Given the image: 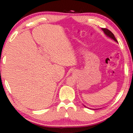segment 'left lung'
<instances>
[{"mask_svg":"<svg viewBox=\"0 0 133 133\" xmlns=\"http://www.w3.org/2000/svg\"><path fill=\"white\" fill-rule=\"evenodd\" d=\"M102 30L104 31V32L105 34L106 35H107L108 36H109L110 37H111V39H112L114 40H115L116 42H118L117 40V39H116V37H114L113 33H112L111 31L109 30V29H107L106 28H103V29H102Z\"/></svg>","mask_w":133,"mask_h":133,"instance_id":"obj_1","label":"left lung"}]
</instances>
